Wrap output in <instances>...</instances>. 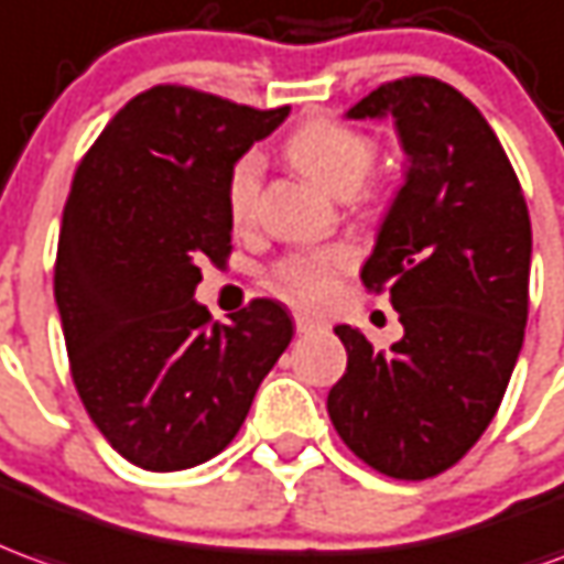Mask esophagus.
I'll return each instance as SVG.
<instances>
[{
  "mask_svg": "<svg viewBox=\"0 0 564 564\" xmlns=\"http://www.w3.org/2000/svg\"><path fill=\"white\" fill-rule=\"evenodd\" d=\"M326 323L321 321V317H311V314H305V311H299L295 314V329L302 333V336H308V333H317V329H323Z\"/></svg>",
  "mask_w": 564,
  "mask_h": 564,
  "instance_id": "1",
  "label": "esophagus"
}]
</instances>
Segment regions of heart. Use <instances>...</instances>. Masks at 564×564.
<instances>
[{"instance_id":"b5f03b06","label":"heart","mask_w":564,"mask_h":564,"mask_svg":"<svg viewBox=\"0 0 564 564\" xmlns=\"http://www.w3.org/2000/svg\"><path fill=\"white\" fill-rule=\"evenodd\" d=\"M286 159L293 161L295 171L338 198H348L364 186L366 176L376 164V145L364 133L341 128L336 121H308L286 140ZM262 186V159L247 152L231 164L226 183V207L231 223H250L256 214V198ZM350 265V250L329 247V250H302L283 259L274 269L278 290L290 299L317 305L329 299L336 290L341 271Z\"/></svg>"}]
</instances>
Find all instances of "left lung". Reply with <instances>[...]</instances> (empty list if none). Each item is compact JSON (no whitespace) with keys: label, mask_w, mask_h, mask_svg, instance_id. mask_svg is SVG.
<instances>
[{"label":"left lung","mask_w":564,"mask_h":564,"mask_svg":"<svg viewBox=\"0 0 564 564\" xmlns=\"http://www.w3.org/2000/svg\"><path fill=\"white\" fill-rule=\"evenodd\" d=\"M345 116L391 118L403 145V186L360 271L369 290L391 286L403 338L376 350L336 326L348 369L326 409L378 474L427 479L470 452L513 376L529 321V207L482 112L446 82H388Z\"/></svg>","instance_id":"1"}]
</instances>
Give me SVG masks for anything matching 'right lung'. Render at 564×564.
Wrapping results in <instances>:
<instances>
[{
  "label": "right lung",
  "mask_w": 564,
  "mask_h": 564,
  "mask_svg": "<svg viewBox=\"0 0 564 564\" xmlns=\"http://www.w3.org/2000/svg\"><path fill=\"white\" fill-rule=\"evenodd\" d=\"M286 116L159 85L118 109L78 164L54 299L90 421L143 470L219 455L293 338L274 299L226 326L195 302L200 265L231 250L228 171Z\"/></svg>",
  "instance_id": "right-lung-1"
}]
</instances>
